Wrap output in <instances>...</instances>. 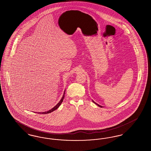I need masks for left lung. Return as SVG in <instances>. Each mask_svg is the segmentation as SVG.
I'll return each instance as SVG.
<instances>
[{"label": "left lung", "mask_w": 151, "mask_h": 151, "mask_svg": "<svg viewBox=\"0 0 151 151\" xmlns=\"http://www.w3.org/2000/svg\"><path fill=\"white\" fill-rule=\"evenodd\" d=\"M92 101H93V103H94V104H96V105H98V106H99V107H100V108H102V106H101V105H99V104H97V103H96V102H94V101L93 100H92Z\"/></svg>", "instance_id": "8db88e82"}]
</instances>
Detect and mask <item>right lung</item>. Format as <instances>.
<instances>
[{
    "mask_svg": "<svg viewBox=\"0 0 151 151\" xmlns=\"http://www.w3.org/2000/svg\"><path fill=\"white\" fill-rule=\"evenodd\" d=\"M65 92H64V93H63V96H62V99H61V100H60V101L54 107V108H52L51 109H50V110H48V111H45V112H42V113H40V112H39L38 113V114H41V113H42V114H48V113H51L52 111H54V110H55L56 109H57L58 108H59V106H60V105H61V104H62V102H63V99H64V97H65Z\"/></svg>",
    "mask_w": 151,
    "mask_h": 151,
    "instance_id": "obj_1",
    "label": "right lung"
}]
</instances>
